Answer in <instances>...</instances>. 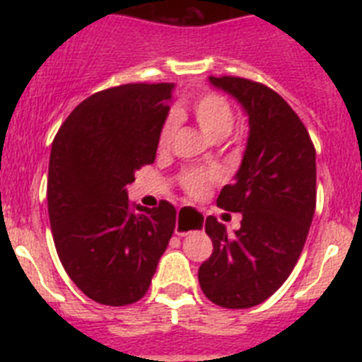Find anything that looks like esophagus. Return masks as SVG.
I'll return each mask as SVG.
<instances>
[{"label":"esophagus","instance_id":"obj_1","mask_svg":"<svg viewBox=\"0 0 362 362\" xmlns=\"http://www.w3.org/2000/svg\"><path fill=\"white\" fill-rule=\"evenodd\" d=\"M183 210L177 212V221H175V233H177V235H187V233H190L194 228H199V226L203 225V216H199V226H194L190 223V219H187Z\"/></svg>","mask_w":362,"mask_h":362}]
</instances>
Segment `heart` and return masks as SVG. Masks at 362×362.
Segmentation results:
<instances>
[{
  "mask_svg": "<svg viewBox=\"0 0 362 362\" xmlns=\"http://www.w3.org/2000/svg\"><path fill=\"white\" fill-rule=\"evenodd\" d=\"M190 112L196 123L199 124V129L214 141H221L232 132L233 112L230 105L219 95H201L192 103ZM177 114H170L166 117L161 134H159V148H168L172 145L177 132ZM214 179H217V172L214 170H187L183 174V185L190 194H203Z\"/></svg>",
  "mask_w": 362,
  "mask_h": 362,
  "instance_id": "obj_1",
  "label": "heart"
}]
</instances>
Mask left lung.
<instances>
[{
  "mask_svg": "<svg viewBox=\"0 0 362 362\" xmlns=\"http://www.w3.org/2000/svg\"><path fill=\"white\" fill-rule=\"evenodd\" d=\"M209 83L241 105L248 139L233 183L217 197L221 209L243 214L241 228L228 233L216 217H206L214 252L197 277L216 305L252 308L286 281L303 252L315 212V150L277 92L230 76H209Z\"/></svg>",
  "mask_w": 362,
  "mask_h": 362,
  "instance_id": "1",
  "label": "left lung"
}]
</instances>
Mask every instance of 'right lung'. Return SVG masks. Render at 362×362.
Segmentation results:
<instances>
[{
	"instance_id": "1",
	"label": "right lung",
	"mask_w": 362,
	"mask_h": 362,
	"mask_svg": "<svg viewBox=\"0 0 362 362\" xmlns=\"http://www.w3.org/2000/svg\"><path fill=\"white\" fill-rule=\"evenodd\" d=\"M174 83H130L86 98L56 134L49 163L54 245L74 284L99 305L148 290L175 228V209L132 210L127 185L156 159Z\"/></svg>"
}]
</instances>
